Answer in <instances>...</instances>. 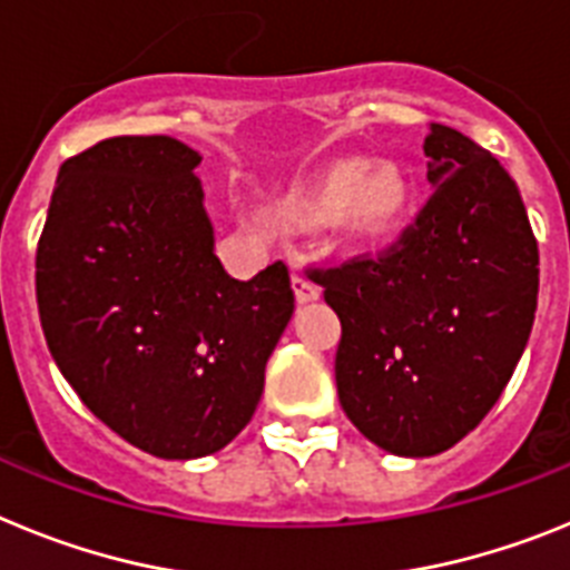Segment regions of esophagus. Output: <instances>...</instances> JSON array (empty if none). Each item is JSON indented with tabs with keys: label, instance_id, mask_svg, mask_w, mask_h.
Instances as JSON below:
<instances>
[{
	"label": "esophagus",
	"instance_id": "obj_1",
	"mask_svg": "<svg viewBox=\"0 0 570 570\" xmlns=\"http://www.w3.org/2000/svg\"><path fill=\"white\" fill-rule=\"evenodd\" d=\"M291 282H294V294H296V302H299V305H305V302L320 299V288H316L314 282H311L308 276L302 274L299 268H296L294 274H291Z\"/></svg>",
	"mask_w": 570,
	"mask_h": 570
}]
</instances>
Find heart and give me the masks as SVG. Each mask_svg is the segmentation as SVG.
I'll use <instances>...</instances> for the list:
<instances>
[{"instance_id": "1", "label": "heart", "mask_w": 570, "mask_h": 570, "mask_svg": "<svg viewBox=\"0 0 570 570\" xmlns=\"http://www.w3.org/2000/svg\"><path fill=\"white\" fill-rule=\"evenodd\" d=\"M411 205V183L396 165L367 168L365 159H345L325 174L316 194L322 214L340 210L342 225L360 239H382L402 225Z\"/></svg>"}]
</instances>
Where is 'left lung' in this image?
Here are the masks:
<instances>
[{
    "label": "left lung",
    "instance_id": "8db88e82",
    "mask_svg": "<svg viewBox=\"0 0 570 570\" xmlns=\"http://www.w3.org/2000/svg\"><path fill=\"white\" fill-rule=\"evenodd\" d=\"M422 148L434 194L416 223L380 256L316 271L342 322V411L396 456L442 454L485 420L540 294V250L508 170L445 125Z\"/></svg>",
    "mask_w": 570,
    "mask_h": 570
}]
</instances>
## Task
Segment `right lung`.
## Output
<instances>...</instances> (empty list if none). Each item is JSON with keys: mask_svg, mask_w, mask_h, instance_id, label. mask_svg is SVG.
<instances>
[{"mask_svg": "<svg viewBox=\"0 0 570 570\" xmlns=\"http://www.w3.org/2000/svg\"><path fill=\"white\" fill-rule=\"evenodd\" d=\"M199 163L170 136L70 156L37 250L50 356L110 431L163 460L216 454L248 425L294 314L282 262L248 282L223 268Z\"/></svg>", "mask_w": 570, "mask_h": 570, "instance_id": "1", "label": "right lung"}]
</instances>
